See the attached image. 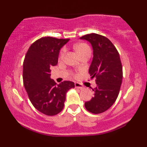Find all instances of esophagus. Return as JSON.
<instances>
[{
    "instance_id": "obj_1",
    "label": "esophagus",
    "mask_w": 147,
    "mask_h": 147,
    "mask_svg": "<svg viewBox=\"0 0 147 147\" xmlns=\"http://www.w3.org/2000/svg\"><path fill=\"white\" fill-rule=\"evenodd\" d=\"M75 88L77 89H83L84 88V86L82 85V84L78 83V82H76L75 84Z\"/></svg>"
}]
</instances>
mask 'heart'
Wrapping results in <instances>:
<instances>
[{"instance_id": "1", "label": "heart", "mask_w": 147, "mask_h": 147, "mask_svg": "<svg viewBox=\"0 0 147 147\" xmlns=\"http://www.w3.org/2000/svg\"><path fill=\"white\" fill-rule=\"evenodd\" d=\"M75 49L77 50V52L79 54L80 56L83 55L84 54L86 53V52H90V47L86 43H79V44H77L75 45ZM65 51H66V49L65 48H63L61 50L60 52V55H59V58L61 59H63L64 55H65Z\"/></svg>"}]
</instances>
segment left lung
<instances>
[{"instance_id":"obj_1","label":"left lung","mask_w":147,"mask_h":147,"mask_svg":"<svg viewBox=\"0 0 147 147\" xmlns=\"http://www.w3.org/2000/svg\"><path fill=\"white\" fill-rule=\"evenodd\" d=\"M91 43L93 59L89 68L90 79L97 86L93 97L85 102L86 109L93 114L105 112L117 99L122 82V65L119 52L106 36L91 33L80 37Z\"/></svg>"}]
</instances>
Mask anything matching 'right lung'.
<instances>
[{
    "mask_svg": "<svg viewBox=\"0 0 147 147\" xmlns=\"http://www.w3.org/2000/svg\"><path fill=\"white\" fill-rule=\"evenodd\" d=\"M69 39L42 37L30 45L23 61V84L36 110L53 116L63 110L66 92L75 88L74 82L57 84L50 79L52 66L58 63L60 49Z\"/></svg>",
    "mask_w": 147,
    "mask_h": 147,
    "instance_id": "add662e5",
    "label": "right lung"
}]
</instances>
